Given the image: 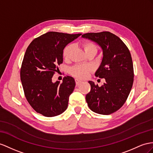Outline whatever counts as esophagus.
I'll return each mask as SVG.
<instances>
[{"instance_id":"34e87169","label":"esophagus","mask_w":153,"mask_h":153,"mask_svg":"<svg viewBox=\"0 0 153 153\" xmlns=\"http://www.w3.org/2000/svg\"><path fill=\"white\" fill-rule=\"evenodd\" d=\"M76 85L77 86V85H79L81 82H82V81H81V80H79V79H76Z\"/></svg>"}]
</instances>
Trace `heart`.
I'll list each match as a JSON object with an SVG mask.
<instances>
[{
  "label": "heart",
  "instance_id": "1",
  "mask_svg": "<svg viewBox=\"0 0 153 153\" xmlns=\"http://www.w3.org/2000/svg\"><path fill=\"white\" fill-rule=\"evenodd\" d=\"M82 47H83L86 53L91 52H96L97 46L94 43L91 41H84L82 42ZM74 48V46L70 44L66 46L64 48L62 56L65 60L69 59L70 54H71ZM92 67L90 65H77L73 66L70 70V72L74 77L79 79H85L88 75L89 72L91 71Z\"/></svg>",
  "mask_w": 153,
  "mask_h": 153
}]
</instances>
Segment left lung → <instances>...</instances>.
Segmentation results:
<instances>
[{"mask_svg":"<svg viewBox=\"0 0 153 153\" xmlns=\"http://www.w3.org/2000/svg\"><path fill=\"white\" fill-rule=\"evenodd\" d=\"M82 37L96 42L102 49V61L95 76L105 79L101 87L88 81L91 90L86 101L93 112L111 114L123 106L131 91L134 69L131 53L118 37L109 32L87 33Z\"/></svg>","mask_w":153,"mask_h":153,"instance_id":"8db88e82","label":"left lung"}]
</instances>
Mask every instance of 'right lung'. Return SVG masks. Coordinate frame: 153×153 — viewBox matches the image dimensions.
<instances>
[{"instance_id":"1","label":"right lung","mask_w":153,"mask_h":153,"mask_svg":"<svg viewBox=\"0 0 153 153\" xmlns=\"http://www.w3.org/2000/svg\"><path fill=\"white\" fill-rule=\"evenodd\" d=\"M81 33L49 32L35 39L25 54L21 68V80L27 101L35 111L46 117L62 114L68 107L69 96L76 83L66 76L53 83L52 78L62 63V52L68 43Z\"/></svg>"}]
</instances>
